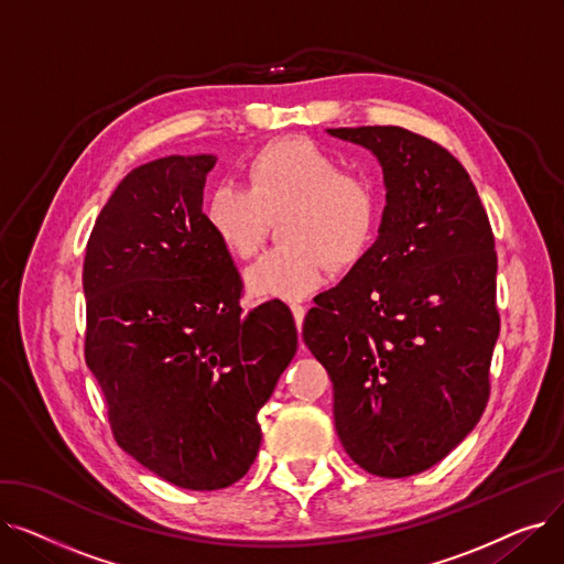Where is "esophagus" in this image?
Wrapping results in <instances>:
<instances>
[{
	"instance_id": "obj_1",
	"label": "esophagus",
	"mask_w": 564,
	"mask_h": 564,
	"mask_svg": "<svg viewBox=\"0 0 564 564\" xmlns=\"http://www.w3.org/2000/svg\"><path fill=\"white\" fill-rule=\"evenodd\" d=\"M290 311H292V317L294 322H297V329H302L304 324V315H306V308L302 304H290Z\"/></svg>"
}]
</instances>
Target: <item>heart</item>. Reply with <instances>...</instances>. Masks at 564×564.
Listing matches in <instances>:
<instances>
[{
	"instance_id": "1",
	"label": "heart",
	"mask_w": 564,
	"mask_h": 564,
	"mask_svg": "<svg viewBox=\"0 0 564 564\" xmlns=\"http://www.w3.org/2000/svg\"><path fill=\"white\" fill-rule=\"evenodd\" d=\"M251 187L221 181L205 205V221L235 256L262 245L270 217H281L288 242L267 249L247 270L256 297L304 300L329 279L336 264L357 262L379 221V192L364 173L340 171L324 148L285 139L260 151L249 169Z\"/></svg>"
}]
</instances>
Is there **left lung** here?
<instances>
[{
    "label": "left lung",
    "mask_w": 564,
    "mask_h": 564,
    "mask_svg": "<svg viewBox=\"0 0 564 564\" xmlns=\"http://www.w3.org/2000/svg\"><path fill=\"white\" fill-rule=\"evenodd\" d=\"M327 132L377 158L387 205L372 247L315 300L304 343L332 377L351 462L379 478L416 476L487 406L500 329L494 232L446 148L395 126Z\"/></svg>",
    "instance_id": "1"
}]
</instances>
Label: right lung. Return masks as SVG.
<instances>
[{"label": "right lung", "mask_w": 564, "mask_h": 564, "mask_svg": "<svg viewBox=\"0 0 564 564\" xmlns=\"http://www.w3.org/2000/svg\"><path fill=\"white\" fill-rule=\"evenodd\" d=\"M210 153L132 169L84 258L88 370L118 446L162 480L230 487L260 448L258 411L297 351L283 302L242 313V279L203 215Z\"/></svg>", "instance_id": "right-lung-1"}]
</instances>
